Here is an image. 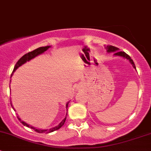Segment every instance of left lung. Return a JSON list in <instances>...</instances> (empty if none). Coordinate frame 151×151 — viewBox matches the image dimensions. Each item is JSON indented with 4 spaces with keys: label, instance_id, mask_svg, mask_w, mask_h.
I'll use <instances>...</instances> for the list:
<instances>
[{
    "label": "left lung",
    "instance_id": "1",
    "mask_svg": "<svg viewBox=\"0 0 151 151\" xmlns=\"http://www.w3.org/2000/svg\"><path fill=\"white\" fill-rule=\"evenodd\" d=\"M106 48V50H107V52H115V55H118V56H122V57L128 59V60H129V61L131 62V63L132 64V66L134 68H136V66H135V64L134 63L133 60H132V58H131L130 56L129 55L126 54L125 52H120V51H118V48L116 47H114V46H112V45H107L106 47H105Z\"/></svg>",
    "mask_w": 151,
    "mask_h": 151
}]
</instances>
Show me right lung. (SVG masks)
Wrapping results in <instances>:
<instances>
[{
  "label": "right lung",
  "mask_w": 151,
  "mask_h": 151,
  "mask_svg": "<svg viewBox=\"0 0 151 151\" xmlns=\"http://www.w3.org/2000/svg\"><path fill=\"white\" fill-rule=\"evenodd\" d=\"M50 47V46L39 47V48L36 49V50H33V51H31V52H29L26 53L25 55H24L22 56V57L21 58L19 59L17 62L16 64H15L14 68V70H13V72H14L15 70H16L18 67L22 66V64H24L25 63H26L27 61H29V60H31L32 58H35L36 56H37V55H39L43 53L44 52H45L47 50H48ZM10 101H11V99H10ZM11 105H12V103H11ZM12 107H13V106H12ZM66 107H68V104H66ZM13 109H14V107H13ZM66 115H67V114H66ZM17 118L19 120V121H20V122L22 123L24 126H27V127H29V128H30V129H33L35 132H38V133H50V132H54V131H56V130H58V129H60V128H61L62 126H63V124H64L65 121H66V117L63 120V121H61V122L59 123L58 126H56L55 127H54V128H52V129H49V130H42V129H36V128H34V127H33V126H30V125H28V123H25L24 121H22L19 117H17Z\"/></svg>",
  "instance_id": "1"
}]
</instances>
